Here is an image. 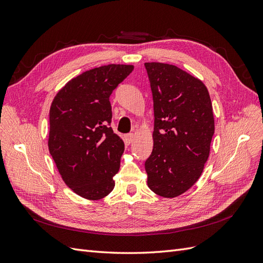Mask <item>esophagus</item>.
Wrapping results in <instances>:
<instances>
[{
  "label": "esophagus",
  "mask_w": 263,
  "mask_h": 263,
  "mask_svg": "<svg viewBox=\"0 0 263 263\" xmlns=\"http://www.w3.org/2000/svg\"><path fill=\"white\" fill-rule=\"evenodd\" d=\"M125 140H126V144H130L134 140V134H127L125 135Z\"/></svg>",
  "instance_id": "obj_1"
}]
</instances>
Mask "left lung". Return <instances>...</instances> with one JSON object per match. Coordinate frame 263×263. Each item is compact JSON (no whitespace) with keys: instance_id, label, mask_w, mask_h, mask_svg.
<instances>
[{"instance_id":"1","label":"left lung","mask_w":263,"mask_h":263,"mask_svg":"<svg viewBox=\"0 0 263 263\" xmlns=\"http://www.w3.org/2000/svg\"><path fill=\"white\" fill-rule=\"evenodd\" d=\"M154 100V149L145 162L148 186L163 197L184 193L201 177L215 130L208 89L197 78L146 62Z\"/></svg>"}]
</instances>
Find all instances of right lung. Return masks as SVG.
<instances>
[{"mask_svg": "<svg viewBox=\"0 0 263 263\" xmlns=\"http://www.w3.org/2000/svg\"><path fill=\"white\" fill-rule=\"evenodd\" d=\"M133 70L107 65L85 71L51 103L49 153L66 184L87 200H101L114 189L124 142L110 127L109 97Z\"/></svg>", "mask_w": 263, "mask_h": 263, "instance_id": "add662e5", "label": "right lung"}]
</instances>
